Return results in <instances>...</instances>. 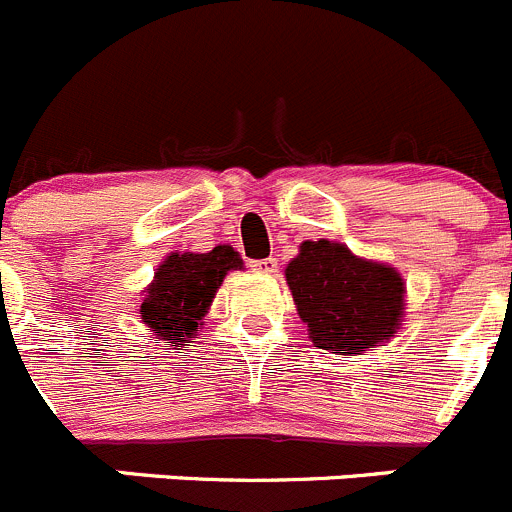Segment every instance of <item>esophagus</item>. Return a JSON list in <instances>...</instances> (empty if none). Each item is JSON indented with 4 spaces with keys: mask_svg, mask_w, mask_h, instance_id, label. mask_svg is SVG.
Returning <instances> with one entry per match:
<instances>
[{
    "mask_svg": "<svg viewBox=\"0 0 512 512\" xmlns=\"http://www.w3.org/2000/svg\"><path fill=\"white\" fill-rule=\"evenodd\" d=\"M252 270L255 273H275L278 270V257H265V260L252 262Z\"/></svg>",
    "mask_w": 512,
    "mask_h": 512,
    "instance_id": "34e87169",
    "label": "esophagus"
}]
</instances>
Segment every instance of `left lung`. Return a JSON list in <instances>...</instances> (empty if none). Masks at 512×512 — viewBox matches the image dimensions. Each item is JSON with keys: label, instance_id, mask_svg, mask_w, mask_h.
Segmentation results:
<instances>
[{"label": "left lung", "instance_id": "obj_1", "mask_svg": "<svg viewBox=\"0 0 512 512\" xmlns=\"http://www.w3.org/2000/svg\"><path fill=\"white\" fill-rule=\"evenodd\" d=\"M298 316L313 344L357 354L395 334L403 316V280L393 267L365 262L329 239L303 242L285 267Z\"/></svg>", "mask_w": 512, "mask_h": 512}]
</instances>
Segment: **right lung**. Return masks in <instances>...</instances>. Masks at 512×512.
<instances>
[{
  "label": "right lung",
  "instance_id": "add662e5",
  "mask_svg": "<svg viewBox=\"0 0 512 512\" xmlns=\"http://www.w3.org/2000/svg\"><path fill=\"white\" fill-rule=\"evenodd\" d=\"M242 267L237 252L219 245L211 252H173L155 273V283L142 301V321L165 342H188L199 331L204 313L229 270Z\"/></svg>",
  "mask_w": 512,
  "mask_h": 512
}]
</instances>
